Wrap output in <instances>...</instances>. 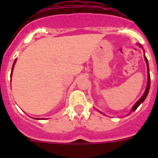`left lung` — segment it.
Wrapping results in <instances>:
<instances>
[{
  "label": "left lung",
  "instance_id": "left-lung-1",
  "mask_svg": "<svg viewBox=\"0 0 158 158\" xmlns=\"http://www.w3.org/2000/svg\"><path fill=\"white\" fill-rule=\"evenodd\" d=\"M144 59L145 60H146V63H147V69H148V84H147V88H146V90H145L144 94H143V95L141 98H140V99L139 100V101L136 102V103L134 105V106L132 107V111H135L136 109H137L138 107H139V106L140 105V104L142 103L144 101L145 98H147L148 94V92H149V89H150V74H149V66H148V60H147V57L145 56H144Z\"/></svg>",
  "mask_w": 158,
  "mask_h": 158
}]
</instances>
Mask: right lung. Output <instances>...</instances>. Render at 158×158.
<instances>
[{"mask_svg": "<svg viewBox=\"0 0 158 158\" xmlns=\"http://www.w3.org/2000/svg\"><path fill=\"white\" fill-rule=\"evenodd\" d=\"M15 62H14V64H13V67H12V70H13V68H14V65H15ZM11 74H12V71H11Z\"/></svg>", "mask_w": 158, "mask_h": 158, "instance_id": "right-lung-1", "label": "right lung"}]
</instances>
